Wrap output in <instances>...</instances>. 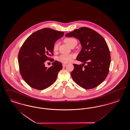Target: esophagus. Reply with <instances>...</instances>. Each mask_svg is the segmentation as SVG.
I'll return each instance as SVG.
<instances>
[{
  "mask_svg": "<svg viewBox=\"0 0 130 130\" xmlns=\"http://www.w3.org/2000/svg\"><path fill=\"white\" fill-rule=\"evenodd\" d=\"M67 65V63H63V67H65Z\"/></svg>",
  "mask_w": 130,
  "mask_h": 130,
  "instance_id": "esophagus-1",
  "label": "esophagus"
}]
</instances>
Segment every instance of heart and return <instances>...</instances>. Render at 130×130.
I'll use <instances>...</instances> for the list:
<instances>
[{
  "label": "heart",
  "mask_w": 130,
  "mask_h": 130,
  "mask_svg": "<svg viewBox=\"0 0 130 130\" xmlns=\"http://www.w3.org/2000/svg\"><path fill=\"white\" fill-rule=\"evenodd\" d=\"M64 42L67 44L68 46L71 47L73 45H77V40L74 38H67L64 39ZM58 43H55L54 45L53 50L54 52H56L58 50ZM74 57L73 55L70 54H63L58 57V61L63 63H68L70 62Z\"/></svg>",
  "instance_id": "obj_1"
}]
</instances>
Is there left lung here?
<instances>
[{"label": "left lung", "mask_w": 130, "mask_h": 130, "mask_svg": "<svg viewBox=\"0 0 130 130\" xmlns=\"http://www.w3.org/2000/svg\"><path fill=\"white\" fill-rule=\"evenodd\" d=\"M66 37L76 38L82 46L77 60L83 63L73 64L71 73L73 80L85 89L98 86L106 79L110 64V54L106 40L96 31L86 27L75 29Z\"/></svg>", "instance_id": "8db88e82"}]
</instances>
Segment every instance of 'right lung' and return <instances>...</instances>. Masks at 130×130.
<instances>
[{"mask_svg": "<svg viewBox=\"0 0 130 130\" xmlns=\"http://www.w3.org/2000/svg\"><path fill=\"white\" fill-rule=\"evenodd\" d=\"M63 32L45 28L31 35L25 40L19 51L20 72L25 82L32 88L44 90L56 81L62 63L55 61L47 68L45 62L53 53L55 42L63 36Z\"/></svg>", "mask_w": 130, "mask_h": 130, "instance_id": "obj_1", "label": "right lung"}]
</instances>
